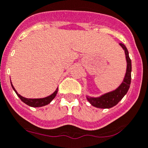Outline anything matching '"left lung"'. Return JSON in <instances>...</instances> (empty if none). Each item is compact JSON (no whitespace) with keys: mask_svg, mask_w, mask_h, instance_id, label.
I'll return each instance as SVG.
<instances>
[{"mask_svg":"<svg viewBox=\"0 0 148 148\" xmlns=\"http://www.w3.org/2000/svg\"><path fill=\"white\" fill-rule=\"evenodd\" d=\"M125 53L127 61V70L123 82L116 89L110 92L106 93L100 97H87V100L93 106L100 108H109L114 106L122 100L126 94L130 87L131 81V61L128 55V51L126 47L123 43H120Z\"/></svg>","mask_w":148,"mask_h":148,"instance_id":"left-lung-1","label":"left lung"}]
</instances>
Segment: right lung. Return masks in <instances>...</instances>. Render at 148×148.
<instances>
[{
  "label": "right lung",
  "mask_w": 148,
  "mask_h": 148,
  "mask_svg": "<svg viewBox=\"0 0 148 148\" xmlns=\"http://www.w3.org/2000/svg\"><path fill=\"white\" fill-rule=\"evenodd\" d=\"M12 88H13V89L14 90V92H16V94L17 95V96L20 98V100H21L23 103H25V104H27V105L32 107H40V106H43L47 105V104L50 103L52 101L53 99L56 97V95L58 92V89H57L52 95H51L48 96V97H44V98L28 99V98H25V97H23V96L19 95L18 93L17 92V91L15 90V89H14V86H13V85L12 84Z\"/></svg>",
  "instance_id": "right-lung-1"
}]
</instances>
